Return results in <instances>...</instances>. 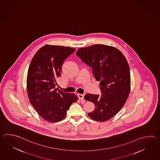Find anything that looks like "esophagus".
Returning <instances> with one entry per match:
<instances>
[{"label":"esophagus","mask_w":160,"mask_h":160,"mask_svg":"<svg viewBox=\"0 0 160 160\" xmlns=\"http://www.w3.org/2000/svg\"><path fill=\"white\" fill-rule=\"evenodd\" d=\"M78 98L80 99V100H84V95H82V94H78Z\"/></svg>","instance_id":"esophagus-1"}]
</instances>
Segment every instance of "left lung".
I'll use <instances>...</instances> for the list:
<instances>
[{"label": "left lung", "instance_id": "8db88e82", "mask_svg": "<svg viewBox=\"0 0 160 160\" xmlns=\"http://www.w3.org/2000/svg\"><path fill=\"white\" fill-rule=\"evenodd\" d=\"M76 55L92 68L93 77L100 82L101 96L87 93L84 96L96 106L88 116L98 121L109 120L124 106L131 90L127 59L118 49L102 44L79 48Z\"/></svg>", "mask_w": 160, "mask_h": 160}]
</instances>
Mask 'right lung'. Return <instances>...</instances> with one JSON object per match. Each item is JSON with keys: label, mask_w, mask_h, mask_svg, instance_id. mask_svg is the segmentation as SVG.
<instances>
[{"label": "right lung", "mask_w": 160, "mask_h": 160, "mask_svg": "<svg viewBox=\"0 0 160 160\" xmlns=\"http://www.w3.org/2000/svg\"><path fill=\"white\" fill-rule=\"evenodd\" d=\"M75 50L68 47L46 45L38 51L29 64L27 78L29 102L47 121L62 120L71 105L78 101L74 93L55 88L56 79L61 76L63 62Z\"/></svg>", "instance_id": "obj_1"}]
</instances>
